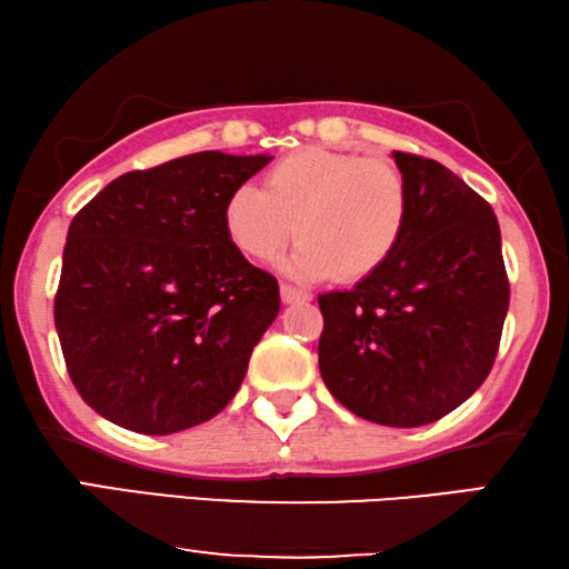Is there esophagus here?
I'll list each match as a JSON object with an SVG mask.
<instances>
[{
	"label": "esophagus",
	"mask_w": 569,
	"mask_h": 569,
	"mask_svg": "<svg viewBox=\"0 0 569 569\" xmlns=\"http://www.w3.org/2000/svg\"><path fill=\"white\" fill-rule=\"evenodd\" d=\"M279 295H282V302H287V306H292V302L310 300L308 292H302V290H298V287H292V284L279 287Z\"/></svg>",
	"instance_id": "esophagus-1"
}]
</instances>
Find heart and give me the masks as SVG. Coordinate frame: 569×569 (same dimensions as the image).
Wrapping results in <instances>:
<instances>
[{
	"instance_id": "1",
	"label": "heart",
	"mask_w": 569,
	"mask_h": 569,
	"mask_svg": "<svg viewBox=\"0 0 569 569\" xmlns=\"http://www.w3.org/2000/svg\"><path fill=\"white\" fill-rule=\"evenodd\" d=\"M409 222V191L393 166L323 147L287 154L267 189L243 183L230 193L224 224L240 251L271 261L292 236L287 274L355 282L378 271L399 248Z\"/></svg>"
}]
</instances>
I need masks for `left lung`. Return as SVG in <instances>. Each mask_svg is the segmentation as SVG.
<instances>
[{"mask_svg":"<svg viewBox=\"0 0 569 569\" xmlns=\"http://www.w3.org/2000/svg\"><path fill=\"white\" fill-rule=\"evenodd\" d=\"M409 222L391 259L318 298V368L341 407L386 427L438 422L492 370L510 284L492 207L440 162L393 152Z\"/></svg>","mask_w":569,"mask_h":569,"instance_id":"obj_1","label":"left lung"}]
</instances>
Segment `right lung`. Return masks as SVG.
<instances>
[{
	"mask_svg": "<svg viewBox=\"0 0 569 569\" xmlns=\"http://www.w3.org/2000/svg\"><path fill=\"white\" fill-rule=\"evenodd\" d=\"M269 162L209 150L131 170L69 224L53 321L69 378L108 422L173 435L238 393L279 284L232 243L224 207Z\"/></svg>",
	"mask_w": 569,
	"mask_h": 569,
	"instance_id": "1",
	"label": "right lung"
}]
</instances>
